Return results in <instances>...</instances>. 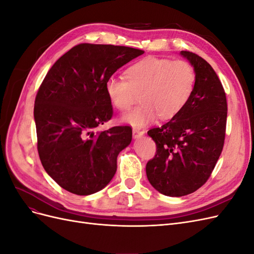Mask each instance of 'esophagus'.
I'll use <instances>...</instances> for the list:
<instances>
[{"mask_svg":"<svg viewBox=\"0 0 254 254\" xmlns=\"http://www.w3.org/2000/svg\"><path fill=\"white\" fill-rule=\"evenodd\" d=\"M132 134H133V137H134V139H137V137H140V136H142V135L144 134V131H143V130L137 129V128H133V130H132Z\"/></svg>","mask_w":254,"mask_h":254,"instance_id":"1","label":"esophagus"}]
</instances>
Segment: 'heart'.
I'll list each match as a JSON object with an SVG mask.
<instances>
[{
	"label": "heart",
	"instance_id": "heart-1",
	"mask_svg": "<svg viewBox=\"0 0 254 254\" xmlns=\"http://www.w3.org/2000/svg\"><path fill=\"white\" fill-rule=\"evenodd\" d=\"M196 72L186 60L146 57L130 65L125 79L110 77L105 90L115 108L125 111L134 103L136 94L141 104L123 115V122L143 127L160 119L168 120L178 114L193 94Z\"/></svg>",
	"mask_w": 254,
	"mask_h": 254
}]
</instances>
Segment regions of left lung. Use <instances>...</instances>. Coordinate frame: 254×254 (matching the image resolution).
<instances>
[{"mask_svg": "<svg viewBox=\"0 0 254 254\" xmlns=\"http://www.w3.org/2000/svg\"><path fill=\"white\" fill-rule=\"evenodd\" d=\"M180 54L196 72L193 94L176 117L147 132L157 151L146 164V175L153 188L171 197L194 193L209 179L224 147L228 112L213 67L194 53Z\"/></svg>", "mask_w": 254, "mask_h": 254, "instance_id": "obj_1", "label": "left lung"}]
</instances>
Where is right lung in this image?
<instances>
[{"instance_id":"right-lung-1","label":"right lung","mask_w":254,"mask_h":254,"mask_svg":"<svg viewBox=\"0 0 254 254\" xmlns=\"http://www.w3.org/2000/svg\"><path fill=\"white\" fill-rule=\"evenodd\" d=\"M144 51L111 44L81 43L50 68L35 99L37 148L51 178L70 193L91 195L117 172L120 151L131 142L132 129H94L113 114L106 81Z\"/></svg>"}]
</instances>
